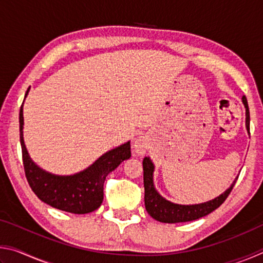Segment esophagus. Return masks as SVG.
<instances>
[{
  "instance_id": "esophagus-1",
  "label": "esophagus",
  "mask_w": 263,
  "mask_h": 263,
  "mask_svg": "<svg viewBox=\"0 0 263 263\" xmlns=\"http://www.w3.org/2000/svg\"><path fill=\"white\" fill-rule=\"evenodd\" d=\"M147 148H148L147 138L139 137V138H137L135 142H133V151H135L137 154H140V155L145 154L146 149Z\"/></svg>"
}]
</instances>
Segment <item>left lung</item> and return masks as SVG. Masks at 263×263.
I'll return each instance as SVG.
<instances>
[{
    "label": "left lung",
    "mask_w": 263,
    "mask_h": 263,
    "mask_svg": "<svg viewBox=\"0 0 263 263\" xmlns=\"http://www.w3.org/2000/svg\"><path fill=\"white\" fill-rule=\"evenodd\" d=\"M242 102L246 108V127L249 131V110L246 96H242ZM142 168H144V186H145V208L148 215L154 218L155 220L161 222H169V224H174V222H184L199 219L204 216L209 215L212 211H215L217 208H219L228 196L231 194L233 186L237 182L238 177L233 181L232 185L222 193L220 196H218L212 201H209L201 204H195V205H180V204H174L167 201L161 197L155 190L153 185V171L154 166L149 158L145 157L142 160Z\"/></svg>",
    "instance_id": "left-lung-1"
}]
</instances>
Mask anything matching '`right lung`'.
<instances>
[{
  "label": "right lung",
  "instance_id": "obj_1",
  "mask_svg": "<svg viewBox=\"0 0 263 263\" xmlns=\"http://www.w3.org/2000/svg\"><path fill=\"white\" fill-rule=\"evenodd\" d=\"M29 89L26 90L28 95ZM24 102V101H23ZM23 104L20 110V139L26 180L44 203L70 213H89L103 202L105 177L131 157L130 141L106 152L86 171L70 176H58L39 168L29 157L23 140Z\"/></svg>",
  "mask_w": 263,
  "mask_h": 263
}]
</instances>
